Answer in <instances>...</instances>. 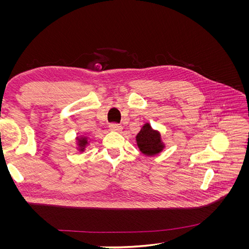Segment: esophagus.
<instances>
[{
	"mask_svg": "<svg viewBox=\"0 0 249 249\" xmlns=\"http://www.w3.org/2000/svg\"><path fill=\"white\" fill-rule=\"evenodd\" d=\"M109 129L111 131H114V132H120L123 130V126L118 124H109Z\"/></svg>",
	"mask_w": 249,
	"mask_h": 249,
	"instance_id": "esophagus-1",
	"label": "esophagus"
}]
</instances>
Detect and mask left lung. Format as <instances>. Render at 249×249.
<instances>
[{"label":"left lung","instance_id":"8db88e82","mask_svg":"<svg viewBox=\"0 0 249 249\" xmlns=\"http://www.w3.org/2000/svg\"><path fill=\"white\" fill-rule=\"evenodd\" d=\"M136 141L140 152L146 156H155L161 153L164 148L160 133L153 130L149 124H145L141 127L136 136Z\"/></svg>","mask_w":249,"mask_h":249}]
</instances>
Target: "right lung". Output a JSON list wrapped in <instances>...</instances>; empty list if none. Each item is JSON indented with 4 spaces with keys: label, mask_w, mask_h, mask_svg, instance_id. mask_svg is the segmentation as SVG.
Masks as SVG:
<instances>
[{
    "label": "right lung",
    "mask_w": 249,
    "mask_h": 249,
    "mask_svg": "<svg viewBox=\"0 0 249 249\" xmlns=\"http://www.w3.org/2000/svg\"><path fill=\"white\" fill-rule=\"evenodd\" d=\"M87 143H88V140H87L86 137L78 138V144H79V147H80L81 152H83V150L85 149V146L87 145Z\"/></svg>",
    "instance_id": "right-lung-1"
}]
</instances>
